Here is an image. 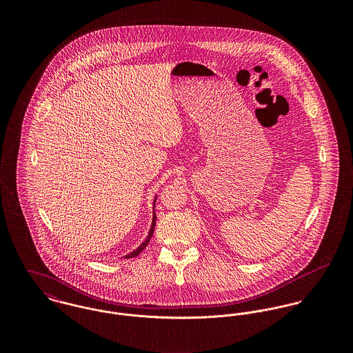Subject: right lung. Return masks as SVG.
Returning a JSON list of instances; mask_svg holds the SVG:
<instances>
[{
    "mask_svg": "<svg viewBox=\"0 0 353 353\" xmlns=\"http://www.w3.org/2000/svg\"><path fill=\"white\" fill-rule=\"evenodd\" d=\"M154 223H156V216L153 214V220H152V225L151 230H150V234H148V236H147V239L143 242V245L137 249V250H134L133 252H130L129 255H126V258H134V256H137L140 252H143L145 248H147V245L150 243V241H151L152 235H153V230H154Z\"/></svg>",
    "mask_w": 353,
    "mask_h": 353,
    "instance_id": "obj_1",
    "label": "right lung"
}]
</instances>
